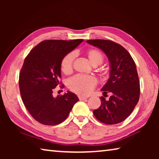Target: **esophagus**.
Instances as JSON below:
<instances>
[{"label":"esophagus","instance_id":"obj_1","mask_svg":"<svg viewBox=\"0 0 159 159\" xmlns=\"http://www.w3.org/2000/svg\"><path fill=\"white\" fill-rule=\"evenodd\" d=\"M79 98L80 100H85V99H87V97H83V96H79Z\"/></svg>","mask_w":159,"mask_h":159}]
</instances>
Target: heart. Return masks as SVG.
Returning <instances> with one entry per match:
<instances>
[{
  "label": "heart",
  "mask_w": 159,
  "mask_h": 159,
  "mask_svg": "<svg viewBox=\"0 0 159 159\" xmlns=\"http://www.w3.org/2000/svg\"><path fill=\"white\" fill-rule=\"evenodd\" d=\"M86 55L93 66H98L104 61V55L100 51L91 49L87 51ZM76 54L70 52L64 57L61 62V69L64 74L71 73L73 69V63ZM97 84L95 77L91 76L76 75L68 80V87L72 92L80 95H87Z\"/></svg>",
  "instance_id": "b5f03b06"
}]
</instances>
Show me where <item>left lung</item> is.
I'll return each instance as SVG.
<instances>
[{
  "instance_id": "left-lung-1",
  "label": "left lung",
  "mask_w": 159,
  "mask_h": 159,
  "mask_svg": "<svg viewBox=\"0 0 159 159\" xmlns=\"http://www.w3.org/2000/svg\"><path fill=\"white\" fill-rule=\"evenodd\" d=\"M88 43L103 51L109 61V78L101 90L111 93L109 100L101 97V106L94 116L105 124H117L127 118L138 104L140 93L135 63L127 50L111 41L88 40Z\"/></svg>"
}]
</instances>
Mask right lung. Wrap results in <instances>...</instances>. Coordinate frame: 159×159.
<instances>
[{
    "instance_id": "obj_1",
    "label": "right lung",
    "mask_w": 159,
    "mask_h": 159,
    "mask_svg": "<svg viewBox=\"0 0 159 159\" xmlns=\"http://www.w3.org/2000/svg\"><path fill=\"white\" fill-rule=\"evenodd\" d=\"M83 41H43L25 58L19 80L20 94L26 108L38 122L46 125L60 124L79 100L70 91L56 98L52 93L60 85L61 60Z\"/></svg>"
}]
</instances>
